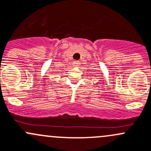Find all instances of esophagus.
Masks as SVG:
<instances>
[{
    "mask_svg": "<svg viewBox=\"0 0 151 151\" xmlns=\"http://www.w3.org/2000/svg\"><path fill=\"white\" fill-rule=\"evenodd\" d=\"M74 65H75L76 66H79V64H80V62H79V61H74Z\"/></svg>",
    "mask_w": 151,
    "mask_h": 151,
    "instance_id": "esophagus-1",
    "label": "esophagus"
}]
</instances>
